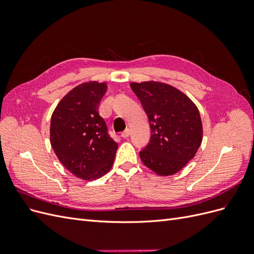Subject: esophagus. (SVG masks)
<instances>
[{
  "label": "esophagus",
  "mask_w": 254,
  "mask_h": 254,
  "mask_svg": "<svg viewBox=\"0 0 254 254\" xmlns=\"http://www.w3.org/2000/svg\"><path fill=\"white\" fill-rule=\"evenodd\" d=\"M121 135H122V137H124V139H126V137H128L130 135V129L127 128L126 130H124V131L121 133Z\"/></svg>",
  "instance_id": "obj_1"
}]
</instances>
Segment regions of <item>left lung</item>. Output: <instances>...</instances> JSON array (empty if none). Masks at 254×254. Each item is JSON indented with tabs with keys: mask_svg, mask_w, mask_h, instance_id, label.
I'll return each instance as SVG.
<instances>
[{
	"mask_svg": "<svg viewBox=\"0 0 254 254\" xmlns=\"http://www.w3.org/2000/svg\"><path fill=\"white\" fill-rule=\"evenodd\" d=\"M147 114L150 141L140 151L145 166L159 176H172L193 159L202 142L197 106L180 90L160 81L130 83Z\"/></svg>",
	"mask_w": 254,
	"mask_h": 254,
	"instance_id": "1",
	"label": "left lung"
}]
</instances>
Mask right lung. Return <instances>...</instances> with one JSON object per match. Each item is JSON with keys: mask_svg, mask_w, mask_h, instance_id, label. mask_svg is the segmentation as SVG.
I'll use <instances>...</instances> for the list:
<instances>
[{"mask_svg": "<svg viewBox=\"0 0 254 254\" xmlns=\"http://www.w3.org/2000/svg\"><path fill=\"white\" fill-rule=\"evenodd\" d=\"M106 91V82H83L64 95L52 114V147L66 170L83 180L108 173L118 150L98 113Z\"/></svg>", "mask_w": 254, "mask_h": 254, "instance_id": "add662e5", "label": "right lung"}]
</instances>
